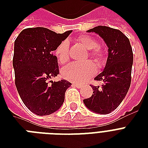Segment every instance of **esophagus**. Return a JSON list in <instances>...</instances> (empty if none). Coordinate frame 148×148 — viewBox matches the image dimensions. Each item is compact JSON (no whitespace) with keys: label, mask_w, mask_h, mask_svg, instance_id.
<instances>
[{"label":"esophagus","mask_w":148,"mask_h":148,"mask_svg":"<svg viewBox=\"0 0 148 148\" xmlns=\"http://www.w3.org/2000/svg\"><path fill=\"white\" fill-rule=\"evenodd\" d=\"M73 85L75 86V87L77 88H81V87H82V85H81V84H77V83H73Z\"/></svg>","instance_id":"1"}]
</instances>
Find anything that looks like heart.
<instances>
[{
    "instance_id": "heart-1",
    "label": "heart",
    "mask_w": 148,
    "mask_h": 148,
    "mask_svg": "<svg viewBox=\"0 0 148 148\" xmlns=\"http://www.w3.org/2000/svg\"><path fill=\"white\" fill-rule=\"evenodd\" d=\"M77 41L86 49L89 50L88 55L95 62L101 64L103 60V52L99 47V43L95 38L89 35H81ZM58 62L64 64L69 60V42L64 40L58 45L54 51ZM96 67L90 61L84 63H73L65 67L61 71L65 79L72 82H84L93 77L96 73Z\"/></svg>"
}]
</instances>
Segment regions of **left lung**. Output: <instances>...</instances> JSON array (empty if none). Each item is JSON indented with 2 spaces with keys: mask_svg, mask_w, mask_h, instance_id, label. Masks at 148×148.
Masks as SVG:
<instances>
[{
  "mask_svg": "<svg viewBox=\"0 0 148 148\" xmlns=\"http://www.w3.org/2000/svg\"><path fill=\"white\" fill-rule=\"evenodd\" d=\"M103 38L108 47L105 67L95 80L103 82L101 87L91 86L92 96L84 99L85 106L95 113L109 114L120 105L131 82L133 51L130 40L121 31L106 26L88 30Z\"/></svg>",
  "mask_w": 148,
  "mask_h": 148,
  "instance_id": "left-lung-1",
  "label": "left lung"
}]
</instances>
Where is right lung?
<instances>
[{"instance_id": "add662e5", "label": "right lung", "mask_w": 148, "mask_h": 148, "mask_svg": "<svg viewBox=\"0 0 148 148\" xmlns=\"http://www.w3.org/2000/svg\"><path fill=\"white\" fill-rule=\"evenodd\" d=\"M71 32L57 34L38 27L24 29L15 40V85L25 106L36 114L44 116L58 110L71 85L66 80L50 81L59 74L58 58L52 52ZM48 82H51V86Z\"/></svg>"}]
</instances>
